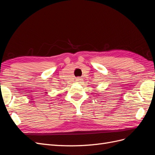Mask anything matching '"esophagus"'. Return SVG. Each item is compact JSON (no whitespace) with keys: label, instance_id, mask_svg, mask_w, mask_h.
<instances>
[{"label":"esophagus","instance_id":"obj_1","mask_svg":"<svg viewBox=\"0 0 155 155\" xmlns=\"http://www.w3.org/2000/svg\"><path fill=\"white\" fill-rule=\"evenodd\" d=\"M76 81H77V82H81V81H82V78H78L76 79Z\"/></svg>","mask_w":155,"mask_h":155}]
</instances>
